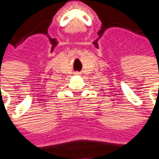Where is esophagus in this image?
<instances>
[{"label":"esophagus","instance_id":"esophagus-1","mask_svg":"<svg viewBox=\"0 0 159 159\" xmlns=\"http://www.w3.org/2000/svg\"><path fill=\"white\" fill-rule=\"evenodd\" d=\"M76 74H78V75H79V74H80V73H79V72H77V73H76Z\"/></svg>","mask_w":159,"mask_h":159}]
</instances>
